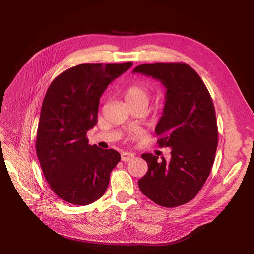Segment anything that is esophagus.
Wrapping results in <instances>:
<instances>
[{
    "label": "esophagus",
    "mask_w": 254,
    "mask_h": 254,
    "mask_svg": "<svg viewBox=\"0 0 254 254\" xmlns=\"http://www.w3.org/2000/svg\"><path fill=\"white\" fill-rule=\"evenodd\" d=\"M121 158H122V161H130V160L134 158V153H132V152H123Z\"/></svg>",
    "instance_id": "obj_1"
}]
</instances>
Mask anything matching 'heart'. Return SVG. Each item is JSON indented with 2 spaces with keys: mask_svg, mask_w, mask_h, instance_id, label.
I'll return each instance as SVG.
<instances>
[{
  "mask_svg": "<svg viewBox=\"0 0 254 254\" xmlns=\"http://www.w3.org/2000/svg\"><path fill=\"white\" fill-rule=\"evenodd\" d=\"M151 97V88L146 82H135L129 86L125 93L124 98L128 106H146L148 105Z\"/></svg>",
  "mask_w": 254,
  "mask_h": 254,
  "instance_id": "heart-1",
  "label": "heart"
}]
</instances>
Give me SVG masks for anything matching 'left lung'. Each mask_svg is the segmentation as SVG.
I'll return each mask as SVG.
<instances>
[{
  "mask_svg": "<svg viewBox=\"0 0 254 254\" xmlns=\"http://www.w3.org/2000/svg\"><path fill=\"white\" fill-rule=\"evenodd\" d=\"M133 73L152 76L165 86L166 102L156 133L159 147L172 148L170 161L143 153L148 171L139 188L159 205H182L199 193L215 160L218 128L212 97L200 76L184 63L144 64Z\"/></svg>",
  "mask_w": 254,
  "mask_h": 254,
  "instance_id": "left-lung-1",
  "label": "left lung"
}]
</instances>
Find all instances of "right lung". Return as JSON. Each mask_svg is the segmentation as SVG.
Returning <instances> with one entry per match:
<instances>
[{"label":"right lung","instance_id":"obj_1","mask_svg":"<svg viewBox=\"0 0 254 254\" xmlns=\"http://www.w3.org/2000/svg\"><path fill=\"white\" fill-rule=\"evenodd\" d=\"M132 65L81 64L52 81L44 96L36 151L51 190L60 199L87 205L101 198L120 162L114 149L90 145L87 131L97 123L99 98L108 84Z\"/></svg>","mask_w":254,"mask_h":254}]
</instances>
